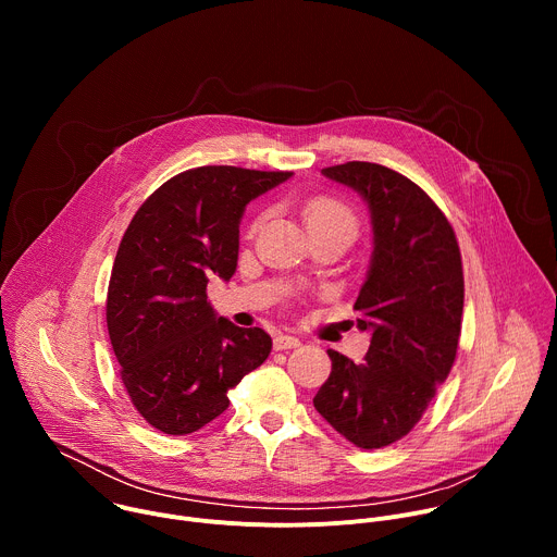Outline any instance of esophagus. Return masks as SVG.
<instances>
[{
  "mask_svg": "<svg viewBox=\"0 0 557 557\" xmlns=\"http://www.w3.org/2000/svg\"><path fill=\"white\" fill-rule=\"evenodd\" d=\"M297 346H299V339L293 337V335H277L273 339L275 350H290V348H297Z\"/></svg>",
  "mask_w": 557,
  "mask_h": 557,
  "instance_id": "34e87169",
  "label": "esophagus"
}]
</instances>
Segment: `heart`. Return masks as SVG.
<instances>
[{
	"label": "heart",
	"instance_id": "b5f03b06",
	"mask_svg": "<svg viewBox=\"0 0 557 557\" xmlns=\"http://www.w3.org/2000/svg\"><path fill=\"white\" fill-rule=\"evenodd\" d=\"M304 220H306L308 228L322 226V224H348L352 228L357 226L352 209L331 196H317V198L308 200L304 207Z\"/></svg>",
	"mask_w": 557,
	"mask_h": 557
}]
</instances>
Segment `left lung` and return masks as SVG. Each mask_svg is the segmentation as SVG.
<instances>
[{
	"instance_id": "1",
	"label": "left lung",
	"mask_w": 557,
	"mask_h": 557,
	"mask_svg": "<svg viewBox=\"0 0 557 557\" xmlns=\"http://www.w3.org/2000/svg\"><path fill=\"white\" fill-rule=\"evenodd\" d=\"M322 174L366 200L374 249L355 301L370 350L363 363L329 350L333 370L312 404L352 445L379 449L421 421L454 366L465 299L460 249L445 213L404 174L363 161Z\"/></svg>"
}]
</instances>
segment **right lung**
I'll use <instances>...</instances> for the list:
<instances>
[{"mask_svg": "<svg viewBox=\"0 0 557 557\" xmlns=\"http://www.w3.org/2000/svg\"><path fill=\"white\" fill-rule=\"evenodd\" d=\"M293 172L228 165L187 170L132 218L108 286V333L138 414L156 430L191 434L228 408V389L262 366L271 337L218 317L211 275L237 267L247 205Z\"/></svg>", "mask_w": 557, "mask_h": 557, "instance_id": "obj_1", "label": "right lung"}]
</instances>
